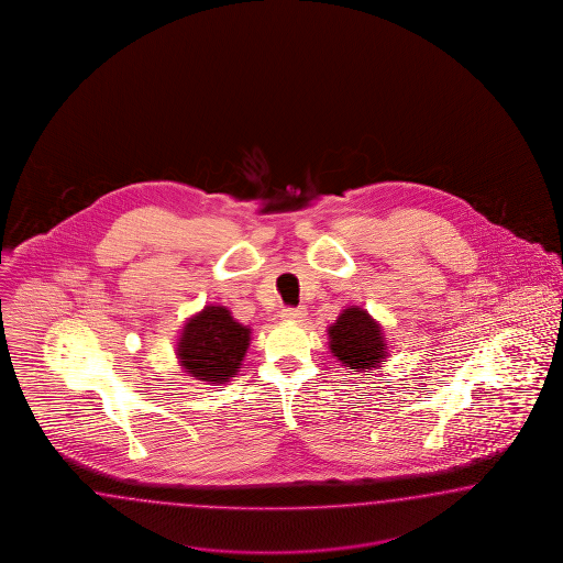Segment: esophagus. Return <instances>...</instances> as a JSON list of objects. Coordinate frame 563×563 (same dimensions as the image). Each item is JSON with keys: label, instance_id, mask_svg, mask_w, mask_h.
Returning a JSON list of instances; mask_svg holds the SVG:
<instances>
[{"label": "esophagus", "instance_id": "esophagus-1", "mask_svg": "<svg viewBox=\"0 0 563 563\" xmlns=\"http://www.w3.org/2000/svg\"><path fill=\"white\" fill-rule=\"evenodd\" d=\"M307 318L306 307H287L280 311V320L283 322H295V324H301Z\"/></svg>", "mask_w": 563, "mask_h": 563}]
</instances>
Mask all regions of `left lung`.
Returning a JSON list of instances; mask_svg holds the SVG:
<instances>
[{
    "mask_svg": "<svg viewBox=\"0 0 563 563\" xmlns=\"http://www.w3.org/2000/svg\"><path fill=\"white\" fill-rule=\"evenodd\" d=\"M325 334L332 357L351 372L369 374L390 355L384 328L363 307H344L339 318L325 328Z\"/></svg>",
    "mask_w": 563,
    "mask_h": 563,
    "instance_id": "obj_1",
    "label": "left lung"
}]
</instances>
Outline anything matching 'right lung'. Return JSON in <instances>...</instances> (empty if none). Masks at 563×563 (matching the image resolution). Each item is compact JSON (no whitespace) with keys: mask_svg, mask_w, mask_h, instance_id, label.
Listing matches in <instances>:
<instances>
[{"mask_svg":"<svg viewBox=\"0 0 563 563\" xmlns=\"http://www.w3.org/2000/svg\"><path fill=\"white\" fill-rule=\"evenodd\" d=\"M252 342V325L241 324L227 306H205L181 325L175 357L184 374L221 386L239 374Z\"/></svg>","mask_w":563,"mask_h":563,"instance_id":"1","label":"right lung"}]
</instances>
